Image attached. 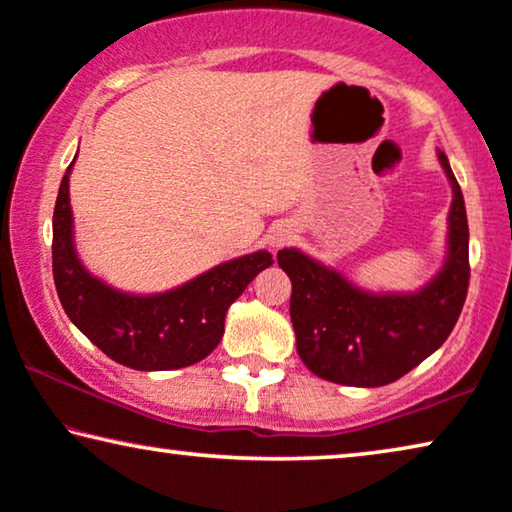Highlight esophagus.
<instances>
[{
    "label": "esophagus",
    "mask_w": 512,
    "mask_h": 512,
    "mask_svg": "<svg viewBox=\"0 0 512 512\" xmlns=\"http://www.w3.org/2000/svg\"><path fill=\"white\" fill-rule=\"evenodd\" d=\"M292 236H294V232H292V227H289V225L278 227V230L271 234V246L273 248L285 246V243H289V239H292Z\"/></svg>",
    "instance_id": "34e87169"
}]
</instances>
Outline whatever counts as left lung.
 Segmentation results:
<instances>
[{
	"mask_svg": "<svg viewBox=\"0 0 512 512\" xmlns=\"http://www.w3.org/2000/svg\"><path fill=\"white\" fill-rule=\"evenodd\" d=\"M439 163L453 188L448 255L437 276L418 292H363L301 250H278L280 269L292 280L289 317L296 352L317 377L345 386H386L423 363L451 335L469 289V225L460 183L444 151Z\"/></svg>",
	"mask_w": 512,
	"mask_h": 512,
	"instance_id": "1",
	"label": "left lung"
}]
</instances>
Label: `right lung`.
Instances as JSON below:
<instances>
[{
  "mask_svg": "<svg viewBox=\"0 0 512 512\" xmlns=\"http://www.w3.org/2000/svg\"><path fill=\"white\" fill-rule=\"evenodd\" d=\"M73 163L52 216V276L68 319L103 354L133 370H179L207 358L223 338L227 308L273 264L271 253L236 257L163 294L119 292L91 276L75 253L68 197Z\"/></svg>",
  "mask_w": 512,
  "mask_h": 512,
  "instance_id": "right-lung-1",
  "label": "right lung"
}]
</instances>
